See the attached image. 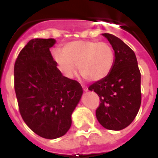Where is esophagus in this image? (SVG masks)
I'll return each mask as SVG.
<instances>
[{
    "label": "esophagus",
    "mask_w": 158,
    "mask_h": 158,
    "mask_svg": "<svg viewBox=\"0 0 158 158\" xmlns=\"http://www.w3.org/2000/svg\"><path fill=\"white\" fill-rule=\"evenodd\" d=\"M82 88H83V90L85 92H87L88 91V87L87 86H85V85H82Z\"/></svg>",
    "instance_id": "obj_1"
}]
</instances>
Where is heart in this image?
<instances>
[{
	"label": "heart",
	"mask_w": 158,
	"mask_h": 158,
	"mask_svg": "<svg viewBox=\"0 0 158 158\" xmlns=\"http://www.w3.org/2000/svg\"><path fill=\"white\" fill-rule=\"evenodd\" d=\"M53 57L67 77L80 73L89 81H97L108 76L115 62V53L108 43L79 40L66 43L62 51H54Z\"/></svg>",
	"instance_id": "obj_1"
}]
</instances>
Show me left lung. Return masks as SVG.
Here are the masks:
<instances>
[{
    "mask_svg": "<svg viewBox=\"0 0 158 158\" xmlns=\"http://www.w3.org/2000/svg\"><path fill=\"white\" fill-rule=\"evenodd\" d=\"M115 51V62L108 76L89 87L100 97L96 115L104 128L120 131L133 122L140 108L141 73L135 54L120 39L104 33Z\"/></svg>",
    "mask_w": 158,
    "mask_h": 158,
    "instance_id": "1",
    "label": "left lung"
}]
</instances>
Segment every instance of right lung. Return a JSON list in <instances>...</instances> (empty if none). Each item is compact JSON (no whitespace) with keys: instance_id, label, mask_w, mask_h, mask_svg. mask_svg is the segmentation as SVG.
Instances as JSON below:
<instances>
[{"instance_id":"right-lung-1","label":"right lung","mask_w":158,"mask_h":158,"mask_svg":"<svg viewBox=\"0 0 158 158\" xmlns=\"http://www.w3.org/2000/svg\"><path fill=\"white\" fill-rule=\"evenodd\" d=\"M54 39H34L22 49L14 65V88L19 113L36 135L54 139L70 128L71 115L83 89L64 77L50 48Z\"/></svg>"}]
</instances>
